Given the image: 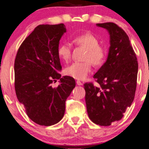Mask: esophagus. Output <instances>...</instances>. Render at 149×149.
Segmentation results:
<instances>
[{
  "label": "esophagus",
  "instance_id": "1",
  "mask_svg": "<svg viewBox=\"0 0 149 149\" xmlns=\"http://www.w3.org/2000/svg\"><path fill=\"white\" fill-rule=\"evenodd\" d=\"M76 84H78V85H79V86H81V85H82V84H83L80 81H79V80H77V81H76Z\"/></svg>",
  "mask_w": 149,
  "mask_h": 149
}]
</instances>
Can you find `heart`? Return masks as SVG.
<instances>
[{"label": "heart", "instance_id": "obj_1", "mask_svg": "<svg viewBox=\"0 0 149 149\" xmlns=\"http://www.w3.org/2000/svg\"><path fill=\"white\" fill-rule=\"evenodd\" d=\"M73 42L78 46L86 49L84 62H74L65 69L67 76L78 80H84L91 71V63L100 66L105 62L107 56L106 48L100 45V41L95 35L89 33L80 35L73 39ZM72 47L68 43H63L57 49L59 58L69 62L71 58Z\"/></svg>", "mask_w": 149, "mask_h": 149}]
</instances>
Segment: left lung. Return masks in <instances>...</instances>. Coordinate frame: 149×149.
<instances>
[{"instance_id":"obj_1","label":"left lung","mask_w":149,"mask_h":149,"mask_svg":"<svg viewBox=\"0 0 149 149\" xmlns=\"http://www.w3.org/2000/svg\"><path fill=\"white\" fill-rule=\"evenodd\" d=\"M108 30L110 47L106 62L93 76V82H86L85 101L89 118L101 126H109L123 117L135 97L138 63L128 35L113 22L97 24Z\"/></svg>"}]
</instances>
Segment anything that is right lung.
Returning <instances> with one entry per match:
<instances>
[{"label":"right lung","mask_w":149,"mask_h":149,"mask_svg":"<svg viewBox=\"0 0 149 149\" xmlns=\"http://www.w3.org/2000/svg\"><path fill=\"white\" fill-rule=\"evenodd\" d=\"M66 32L63 24L39 25L19 46L14 63L15 91L28 116L35 123L50 126L62 119L65 102L76 86L70 76L61 78L57 54ZM60 80L58 87L52 83Z\"/></svg>","instance_id":"1"}]
</instances>
